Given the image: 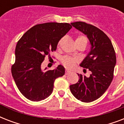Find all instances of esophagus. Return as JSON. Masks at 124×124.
I'll list each match as a JSON object with an SVG mask.
<instances>
[{
  "instance_id": "esophagus-1",
  "label": "esophagus",
  "mask_w": 124,
  "mask_h": 124,
  "mask_svg": "<svg viewBox=\"0 0 124 124\" xmlns=\"http://www.w3.org/2000/svg\"><path fill=\"white\" fill-rule=\"evenodd\" d=\"M71 71H70L69 70H66V75H68V74H69L70 73H71Z\"/></svg>"
}]
</instances>
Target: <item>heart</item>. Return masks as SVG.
<instances>
[{
	"label": "heart",
	"mask_w": 124,
	"mask_h": 124,
	"mask_svg": "<svg viewBox=\"0 0 124 124\" xmlns=\"http://www.w3.org/2000/svg\"><path fill=\"white\" fill-rule=\"evenodd\" d=\"M87 39L84 36H79L77 38L75 42H85V44H87ZM61 42V40L60 41V42ZM77 60L75 58H73V57H71V56H66V57H64L62 60V64H64V66L65 67H66L67 68H73L74 66H75V64H77Z\"/></svg>",
	"instance_id": "obj_1"
}]
</instances>
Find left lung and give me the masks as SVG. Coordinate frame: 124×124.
Instances as JSON below:
<instances>
[{
  "mask_svg": "<svg viewBox=\"0 0 124 124\" xmlns=\"http://www.w3.org/2000/svg\"><path fill=\"white\" fill-rule=\"evenodd\" d=\"M71 24L90 42V51L80 66L88 69L91 74L89 77L78 74L79 80L70 85V91L82 102H93L106 92L113 80L116 62L115 51L109 37L98 28L84 22Z\"/></svg>",
  "mask_w": 124,
  "mask_h": 124,
  "instance_id": "obj_1",
  "label": "left lung"
}]
</instances>
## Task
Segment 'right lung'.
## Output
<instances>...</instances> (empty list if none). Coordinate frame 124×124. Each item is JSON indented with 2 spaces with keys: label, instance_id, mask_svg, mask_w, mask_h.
<instances>
[{
  "label": "right lung",
  "instance_id": "add662e5",
  "mask_svg": "<svg viewBox=\"0 0 124 124\" xmlns=\"http://www.w3.org/2000/svg\"><path fill=\"white\" fill-rule=\"evenodd\" d=\"M71 28L68 23L37 24L18 41L11 73L18 90L28 100L39 102L47 98L52 93L55 79L65 74L62 65L46 71L41 65L45 56L56 50L59 40Z\"/></svg>",
  "mask_w": 124,
  "mask_h": 124
}]
</instances>
